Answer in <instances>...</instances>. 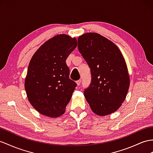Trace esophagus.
<instances>
[{
    "instance_id": "obj_1",
    "label": "esophagus",
    "mask_w": 153,
    "mask_h": 153,
    "mask_svg": "<svg viewBox=\"0 0 153 153\" xmlns=\"http://www.w3.org/2000/svg\"><path fill=\"white\" fill-rule=\"evenodd\" d=\"M81 79H79V80H78V81H76V83H77V86L80 85V84H81Z\"/></svg>"
}]
</instances>
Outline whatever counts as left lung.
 <instances>
[{
  "mask_svg": "<svg viewBox=\"0 0 153 153\" xmlns=\"http://www.w3.org/2000/svg\"><path fill=\"white\" fill-rule=\"evenodd\" d=\"M78 49L92 76L91 85L84 91L86 100L96 114H112L121 106L130 85L122 53L114 42L92 32L78 37Z\"/></svg>",
  "mask_w": 153,
  "mask_h": 153,
  "instance_id": "obj_1",
  "label": "left lung"
}]
</instances>
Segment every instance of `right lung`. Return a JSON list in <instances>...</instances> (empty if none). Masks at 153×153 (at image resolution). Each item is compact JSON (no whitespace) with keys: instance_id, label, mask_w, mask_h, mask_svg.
<instances>
[{"instance_id":"add662e5","label":"right lung","mask_w":153,"mask_h":153,"mask_svg":"<svg viewBox=\"0 0 153 153\" xmlns=\"http://www.w3.org/2000/svg\"><path fill=\"white\" fill-rule=\"evenodd\" d=\"M77 45L76 38L57 35L39 47L31 59L25 88L30 103L40 114L57 117L65 113L77 85L69 78L66 60Z\"/></svg>"}]
</instances>
